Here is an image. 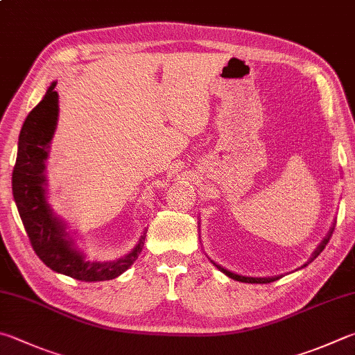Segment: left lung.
<instances>
[{"instance_id":"obj_1","label":"left lung","mask_w":355,"mask_h":355,"mask_svg":"<svg viewBox=\"0 0 355 355\" xmlns=\"http://www.w3.org/2000/svg\"><path fill=\"white\" fill-rule=\"evenodd\" d=\"M334 230V228H332ZM332 230H331V233H329V236L326 237V239L321 242V245L320 247L317 248V251H315L313 253V256L311 257V262L315 259V257H317L321 251H323L324 248H326V245H327V242H329V239H331V236H332ZM214 266L220 270V272H223L225 275L227 276H230L231 279H236V281H241V282H251V284H267V282H273V281H276V279H279V276H275V278H247V276H241V275H236V273H231V272H228V270H225L223 267H218L217 263H214ZM306 267V266H304Z\"/></svg>"}]
</instances>
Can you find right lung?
Here are the masks:
<instances>
[{
	"mask_svg": "<svg viewBox=\"0 0 355 355\" xmlns=\"http://www.w3.org/2000/svg\"><path fill=\"white\" fill-rule=\"evenodd\" d=\"M57 82L51 83L44 98L28 114L18 138L17 161L12 172V192L20 212L23 227L35 254L44 266L71 278L94 282L114 279L125 272L144 247L146 231L137 247L113 262H89L73 247L65 225L54 217L44 197V159L59 116Z\"/></svg>",
	"mask_w": 355,
	"mask_h": 355,
	"instance_id": "1",
	"label": "right lung"
}]
</instances>
